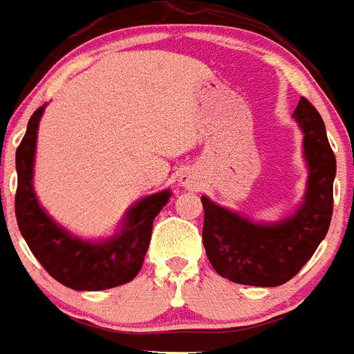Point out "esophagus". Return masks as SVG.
<instances>
[{
	"mask_svg": "<svg viewBox=\"0 0 354 354\" xmlns=\"http://www.w3.org/2000/svg\"><path fill=\"white\" fill-rule=\"evenodd\" d=\"M180 184H183V186H186L188 189L197 188V183H195V180L192 179L189 175H184V177H180Z\"/></svg>",
	"mask_w": 354,
	"mask_h": 354,
	"instance_id": "obj_1",
	"label": "esophagus"
}]
</instances>
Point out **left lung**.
Masks as SVG:
<instances>
[{"label":"left lung","mask_w":354,"mask_h":354,"mask_svg":"<svg viewBox=\"0 0 354 354\" xmlns=\"http://www.w3.org/2000/svg\"><path fill=\"white\" fill-rule=\"evenodd\" d=\"M293 118L304 131V156L309 165L306 201L293 217L268 226L201 197L203 242L213 270L244 286L273 288L293 279L324 241L333 215V180L337 159L317 108L302 97Z\"/></svg>","instance_id":"left-lung-1"}]
</instances>
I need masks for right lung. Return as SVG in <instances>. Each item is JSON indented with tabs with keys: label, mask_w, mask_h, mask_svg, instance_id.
I'll use <instances>...</instances> for the list:
<instances>
[{
	"label": "right lung",
	"mask_w": 354,
	"mask_h": 354,
	"mask_svg": "<svg viewBox=\"0 0 354 354\" xmlns=\"http://www.w3.org/2000/svg\"><path fill=\"white\" fill-rule=\"evenodd\" d=\"M45 106L32 113L25 137L16 150V218L19 232L39 264L66 288L99 291L136 279L145 262L157 213L170 198V189L142 198L128 212L121 232L110 241L84 242L46 215L32 188L37 124Z\"/></svg>",
	"instance_id": "right-lung-1"
}]
</instances>
